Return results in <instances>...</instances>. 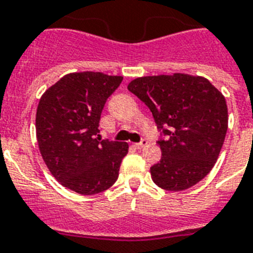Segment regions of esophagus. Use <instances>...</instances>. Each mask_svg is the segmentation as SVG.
<instances>
[{
	"label": "esophagus",
	"mask_w": 253,
	"mask_h": 253,
	"mask_svg": "<svg viewBox=\"0 0 253 253\" xmlns=\"http://www.w3.org/2000/svg\"><path fill=\"white\" fill-rule=\"evenodd\" d=\"M147 144H148L147 139H143V140H141L140 143H135V144H133V147L137 148V149H141V148H144Z\"/></svg>",
	"instance_id": "esophagus-1"
}]
</instances>
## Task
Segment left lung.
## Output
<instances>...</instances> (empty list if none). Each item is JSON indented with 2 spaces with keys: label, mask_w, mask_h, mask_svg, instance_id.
<instances>
[{
  "label": "left lung",
  "mask_w": 253,
  "mask_h": 253,
  "mask_svg": "<svg viewBox=\"0 0 253 253\" xmlns=\"http://www.w3.org/2000/svg\"><path fill=\"white\" fill-rule=\"evenodd\" d=\"M128 91L152 112L162 156L152 179L168 191L195 186L214 166L227 131L223 94L208 79L187 74L133 79Z\"/></svg>",
  "instance_id": "1"
}]
</instances>
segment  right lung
<instances>
[{
  "label": "right lung",
  "mask_w": 253,
  "mask_h": 253,
  "mask_svg": "<svg viewBox=\"0 0 253 253\" xmlns=\"http://www.w3.org/2000/svg\"><path fill=\"white\" fill-rule=\"evenodd\" d=\"M122 77L73 73L48 88L36 112V137L42 160L55 179L80 195H94L118 178L128 144L96 137L108 97Z\"/></svg>",
  "instance_id": "1"
}]
</instances>
